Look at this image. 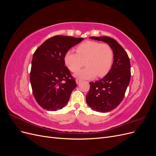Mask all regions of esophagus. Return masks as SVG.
<instances>
[{
	"label": "esophagus",
	"instance_id": "esophagus-1",
	"mask_svg": "<svg viewBox=\"0 0 156 156\" xmlns=\"http://www.w3.org/2000/svg\"><path fill=\"white\" fill-rule=\"evenodd\" d=\"M81 82V80H80V79H76V83H77V84H79Z\"/></svg>",
	"mask_w": 156,
	"mask_h": 156
}]
</instances>
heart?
<instances>
[{
  "instance_id": "obj_1",
  "label": "heart",
  "mask_w": 156,
  "mask_h": 156,
  "mask_svg": "<svg viewBox=\"0 0 156 156\" xmlns=\"http://www.w3.org/2000/svg\"><path fill=\"white\" fill-rule=\"evenodd\" d=\"M114 53L107 44L87 41L77 48V53L69 50L64 55V63L72 72L78 71L85 62L87 67L75 74L79 79H92L104 77L112 67Z\"/></svg>"
}]
</instances>
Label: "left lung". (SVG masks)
Here are the masks:
<instances>
[{"label":"left lung","instance_id":"8db88e82","mask_svg":"<svg viewBox=\"0 0 156 156\" xmlns=\"http://www.w3.org/2000/svg\"><path fill=\"white\" fill-rule=\"evenodd\" d=\"M105 42L112 49L114 60L105 76L96 82H90V90L86 101L93 110L100 112L112 111L120 105L124 97L131 77L129 56L123 48L112 37H90Z\"/></svg>","mask_w":156,"mask_h":156}]
</instances>
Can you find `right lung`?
<instances>
[{
	"label": "right lung",
	"mask_w": 156,
	"mask_h": 156,
	"mask_svg": "<svg viewBox=\"0 0 156 156\" xmlns=\"http://www.w3.org/2000/svg\"><path fill=\"white\" fill-rule=\"evenodd\" d=\"M83 37L55 36L44 41L33 55L30 73L32 93L47 111H56L68 103L75 80L64 64V55Z\"/></svg>",
	"instance_id": "1"
}]
</instances>
